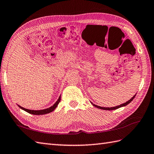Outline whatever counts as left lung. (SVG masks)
Returning a JSON list of instances; mask_svg holds the SVG:
<instances>
[{"instance_id": "obj_1", "label": "left lung", "mask_w": 154, "mask_h": 154, "mask_svg": "<svg viewBox=\"0 0 154 154\" xmlns=\"http://www.w3.org/2000/svg\"><path fill=\"white\" fill-rule=\"evenodd\" d=\"M135 96H136V95H134L133 98H132L131 99H130L129 100L127 101V102L123 103V104H121V105H119V106H116V107H113V108H103V107H100V106H96V105H95V104H93V103H92V102H91V103H92V104L93 105L94 107H96V108H99V109H104V110H113V109H118V108H121V107H123V106H125L128 105V103H131L132 101H133V100Z\"/></svg>"}]
</instances>
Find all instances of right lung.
Masks as SVG:
<instances>
[{
    "label": "right lung",
    "mask_w": 154,
    "mask_h": 154,
    "mask_svg": "<svg viewBox=\"0 0 154 154\" xmlns=\"http://www.w3.org/2000/svg\"><path fill=\"white\" fill-rule=\"evenodd\" d=\"M60 100H61V96H60L58 100L56 101V102L52 106L50 107V108H48L47 109H42V110H31V109H27L24 108H23V107H21L19 105H18V106L21 109H22L24 111H26V112H28L29 113L33 114V115H44V114L51 113L52 112V111L54 110L57 107V106H58V104L60 103Z\"/></svg>",
    "instance_id": "obj_1"
}]
</instances>
